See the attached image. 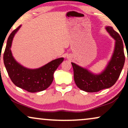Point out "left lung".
Instances as JSON below:
<instances>
[{
    "label": "left lung",
    "mask_w": 128,
    "mask_h": 128,
    "mask_svg": "<svg viewBox=\"0 0 128 128\" xmlns=\"http://www.w3.org/2000/svg\"><path fill=\"white\" fill-rule=\"evenodd\" d=\"M105 29L115 40V46L111 60L102 72L94 74L72 62L75 84L79 88L86 92H98L112 86L119 78L124 66L125 56L122 38L111 26H106Z\"/></svg>",
    "instance_id": "1"
}]
</instances>
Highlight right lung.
<instances>
[{
    "instance_id": "obj_1",
    "label": "right lung",
    "mask_w": 128,
    "mask_h": 128,
    "mask_svg": "<svg viewBox=\"0 0 128 128\" xmlns=\"http://www.w3.org/2000/svg\"><path fill=\"white\" fill-rule=\"evenodd\" d=\"M21 26L13 30L9 36L4 54V64L10 79L16 86L30 92H42L52 83L54 72L64 61V58L52 60L36 69L28 68L19 64L13 57L11 48L14 36Z\"/></svg>"
}]
</instances>
